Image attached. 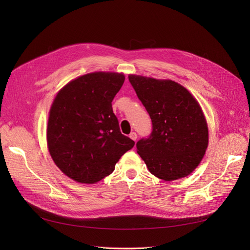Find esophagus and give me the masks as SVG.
<instances>
[{
  "mask_svg": "<svg viewBox=\"0 0 250 250\" xmlns=\"http://www.w3.org/2000/svg\"><path fill=\"white\" fill-rule=\"evenodd\" d=\"M129 138H130L131 140H133V141H137V139H138V134L135 133V132H131V133L129 134Z\"/></svg>",
  "mask_w": 250,
  "mask_h": 250,
  "instance_id": "esophagus-1",
  "label": "esophagus"
}]
</instances>
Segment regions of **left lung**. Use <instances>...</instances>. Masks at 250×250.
Segmentation results:
<instances>
[{
	"label": "left lung",
	"instance_id": "8db88e82",
	"mask_svg": "<svg viewBox=\"0 0 250 250\" xmlns=\"http://www.w3.org/2000/svg\"><path fill=\"white\" fill-rule=\"evenodd\" d=\"M129 82L148 111L152 131L137 143L138 153L154 176L175 180L192 173L208 144L202 109L183 85L129 75Z\"/></svg>",
	"mask_w": 250,
	"mask_h": 250
}]
</instances>
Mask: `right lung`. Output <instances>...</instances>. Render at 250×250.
<instances>
[{
	"label": "right lung",
	"mask_w": 250,
	"mask_h": 250,
	"mask_svg": "<svg viewBox=\"0 0 250 250\" xmlns=\"http://www.w3.org/2000/svg\"><path fill=\"white\" fill-rule=\"evenodd\" d=\"M123 74L96 72L71 81L50 109V154L66 176L95 184L108 176L134 142L120 131L111 102L122 87Z\"/></svg>",
	"instance_id": "add662e5"
}]
</instances>
